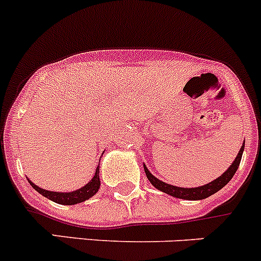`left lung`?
<instances>
[{"label": "left lung", "mask_w": 261, "mask_h": 261, "mask_svg": "<svg viewBox=\"0 0 261 261\" xmlns=\"http://www.w3.org/2000/svg\"><path fill=\"white\" fill-rule=\"evenodd\" d=\"M245 150V142L241 146L240 151H238L237 156H236L234 161L230 164V166L223 173L220 177H218L217 179L212 180L210 183L206 185L200 186V187H177V186L169 185V183H165L163 180H160L159 178H156L155 175L151 174L150 170L146 168V165L143 164V169H145L146 175H147V179L150 180L151 185L156 188V190L161 191V192L166 193V195H170L175 198H182V200H203V198H207L209 196L214 195L218 191L222 190L228 182L233 178V175L237 172L238 166H240L241 159H242V153Z\"/></svg>", "instance_id": "left-lung-1"}]
</instances>
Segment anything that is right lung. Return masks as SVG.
<instances>
[{"label": "right lung", "instance_id": "1", "mask_svg": "<svg viewBox=\"0 0 261 261\" xmlns=\"http://www.w3.org/2000/svg\"><path fill=\"white\" fill-rule=\"evenodd\" d=\"M27 179H28V182L31 183V186L37 191V192H39L42 196L47 197L48 200L54 201V202L60 203V205H75V203L83 202V201L91 198L92 196H95L96 193L98 192L101 186L100 166L98 165L97 168H96V173L95 175L92 177V179L89 180L87 185H84L83 187L78 188V190L75 191H71V192H55V191H47L34 185L29 178H27Z\"/></svg>", "mask_w": 261, "mask_h": 261}]
</instances>
